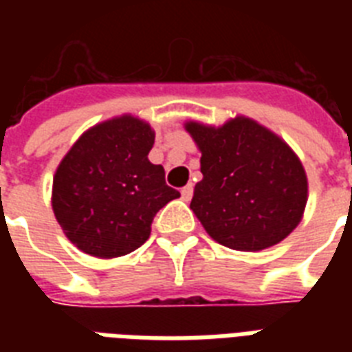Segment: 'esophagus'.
<instances>
[{
  "label": "esophagus",
  "instance_id": "obj_1",
  "mask_svg": "<svg viewBox=\"0 0 352 352\" xmlns=\"http://www.w3.org/2000/svg\"><path fill=\"white\" fill-rule=\"evenodd\" d=\"M181 195H182V199H184V201H190V199H192V195H193V186H192V184H186V186L182 188Z\"/></svg>",
  "mask_w": 352,
  "mask_h": 352
}]
</instances>
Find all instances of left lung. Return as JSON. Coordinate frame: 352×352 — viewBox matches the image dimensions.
<instances>
[{
  "instance_id": "8db88e82",
  "label": "left lung",
  "mask_w": 352,
  "mask_h": 352,
  "mask_svg": "<svg viewBox=\"0 0 352 352\" xmlns=\"http://www.w3.org/2000/svg\"><path fill=\"white\" fill-rule=\"evenodd\" d=\"M201 151L203 181L190 208L219 245L259 252L300 225L309 182L300 157L268 127L237 115L223 126L184 124Z\"/></svg>"
}]
</instances>
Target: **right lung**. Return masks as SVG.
<instances>
[{"instance_id":"right-lung-1","label":"right lung","mask_w":352,"mask_h":352,"mask_svg":"<svg viewBox=\"0 0 352 352\" xmlns=\"http://www.w3.org/2000/svg\"><path fill=\"white\" fill-rule=\"evenodd\" d=\"M155 131L135 115L82 133L52 179V212L78 250L100 259L126 256L148 241L155 214L181 197L148 153Z\"/></svg>"}]
</instances>
